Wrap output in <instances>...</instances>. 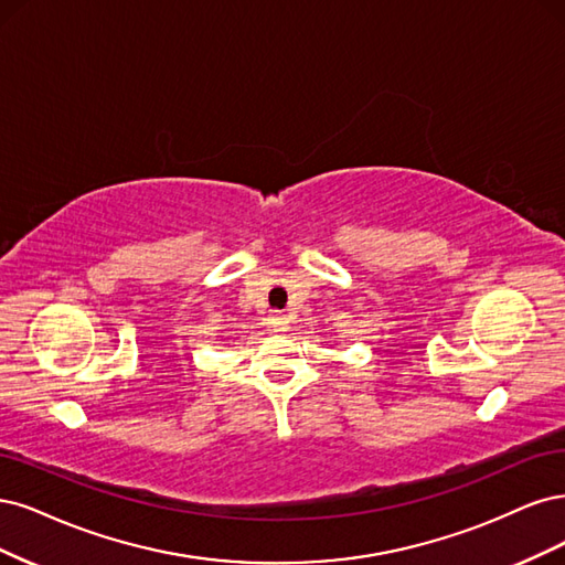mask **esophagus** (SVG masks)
<instances>
[{
    "instance_id": "34e87169",
    "label": "esophagus",
    "mask_w": 565,
    "mask_h": 565,
    "mask_svg": "<svg viewBox=\"0 0 565 565\" xmlns=\"http://www.w3.org/2000/svg\"><path fill=\"white\" fill-rule=\"evenodd\" d=\"M286 326H288L286 315H281V312L269 315V329H271V331H286Z\"/></svg>"
}]
</instances>
